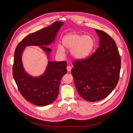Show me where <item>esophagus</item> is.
Wrapping results in <instances>:
<instances>
[{
    "label": "esophagus",
    "mask_w": 133,
    "mask_h": 133,
    "mask_svg": "<svg viewBox=\"0 0 133 133\" xmlns=\"http://www.w3.org/2000/svg\"><path fill=\"white\" fill-rule=\"evenodd\" d=\"M66 69H67V70L68 71L70 72L71 71V66L70 65H68V66H67Z\"/></svg>",
    "instance_id": "esophagus-1"
}]
</instances>
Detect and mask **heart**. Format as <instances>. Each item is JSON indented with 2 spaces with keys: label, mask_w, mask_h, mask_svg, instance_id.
<instances>
[{
  "label": "heart",
  "mask_w": 133,
  "mask_h": 133,
  "mask_svg": "<svg viewBox=\"0 0 133 133\" xmlns=\"http://www.w3.org/2000/svg\"><path fill=\"white\" fill-rule=\"evenodd\" d=\"M63 45L71 49V55L76 59H83L90 54L94 48V40L89 35L70 33L63 39ZM58 53L64 54L65 49L62 45L58 46Z\"/></svg>",
  "instance_id": "heart-1"
}]
</instances>
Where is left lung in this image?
<instances>
[{"label":"left lung","mask_w":133,"mask_h":133,"mask_svg":"<svg viewBox=\"0 0 133 133\" xmlns=\"http://www.w3.org/2000/svg\"><path fill=\"white\" fill-rule=\"evenodd\" d=\"M99 38V47L90 57L75 60L71 69L79 94L94 102L109 95L117 85L121 59L115 41L105 32L95 29Z\"/></svg>","instance_id":"8db88e82"}]
</instances>
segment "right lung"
I'll return each instance as SVG.
<instances>
[{
  "label": "right lung",
  "mask_w": 133,
  "mask_h": 133,
  "mask_svg": "<svg viewBox=\"0 0 133 133\" xmlns=\"http://www.w3.org/2000/svg\"><path fill=\"white\" fill-rule=\"evenodd\" d=\"M62 22L51 25L28 35L20 42L15 50L13 75L22 96L34 105L43 107L51 104L57 99L59 84L66 72V62L49 60L46 69L41 76L34 77L25 71L22 63V54L26 46H38L45 52L48 59L51 49L48 47L53 43Z\"/></svg>",
  "instance_id": "right-lung-1"
}]
</instances>
